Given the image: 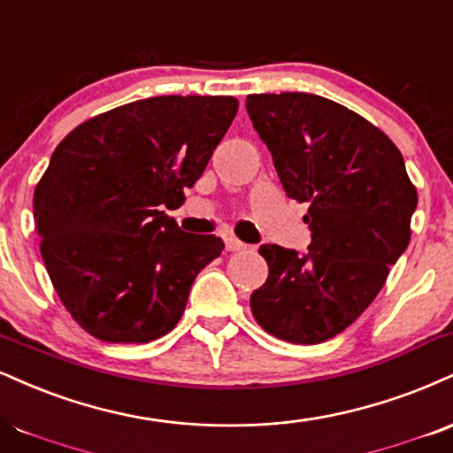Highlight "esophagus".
Returning <instances> with one entry per match:
<instances>
[{
	"label": "esophagus",
	"mask_w": 453,
	"mask_h": 453,
	"mask_svg": "<svg viewBox=\"0 0 453 453\" xmlns=\"http://www.w3.org/2000/svg\"><path fill=\"white\" fill-rule=\"evenodd\" d=\"M226 249L227 250H244L247 249V244L241 242L238 238H234V236H226Z\"/></svg>",
	"instance_id": "1"
}]
</instances>
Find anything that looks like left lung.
Here are the masks:
<instances>
[{
  "mask_svg": "<svg viewBox=\"0 0 453 453\" xmlns=\"http://www.w3.org/2000/svg\"><path fill=\"white\" fill-rule=\"evenodd\" d=\"M288 198L308 203L306 253L261 244L268 280L250 312L291 344H320L352 325L410 244L418 194L396 145L340 103L308 92L249 95Z\"/></svg>",
  "mask_w": 453,
  "mask_h": 453,
  "instance_id": "1",
  "label": "left lung"
}]
</instances>
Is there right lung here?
I'll return each mask as SVG.
<instances>
[{
  "mask_svg": "<svg viewBox=\"0 0 453 453\" xmlns=\"http://www.w3.org/2000/svg\"><path fill=\"white\" fill-rule=\"evenodd\" d=\"M238 111L234 96L166 95L88 119L58 143L34 196L43 264L75 323L145 344L181 319L221 238L166 215L203 177Z\"/></svg>",
  "mask_w": 453,
  "mask_h": 453,
  "instance_id": "right-lung-1",
  "label": "right lung"
}]
</instances>
